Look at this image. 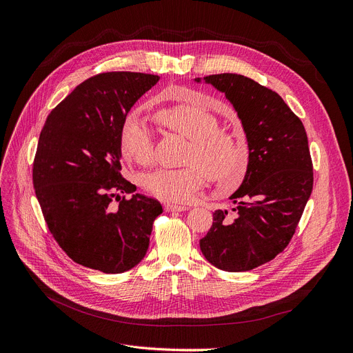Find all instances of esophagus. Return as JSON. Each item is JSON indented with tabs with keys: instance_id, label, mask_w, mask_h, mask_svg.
<instances>
[{
	"instance_id": "esophagus-1",
	"label": "esophagus",
	"mask_w": 353,
	"mask_h": 353,
	"mask_svg": "<svg viewBox=\"0 0 353 353\" xmlns=\"http://www.w3.org/2000/svg\"><path fill=\"white\" fill-rule=\"evenodd\" d=\"M188 207H185V205H179V204H173V203H166L165 204V210L168 211V212H174V211H177V212H181V211H185Z\"/></svg>"
}]
</instances>
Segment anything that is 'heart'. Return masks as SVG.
<instances>
[{"instance_id":"obj_1","label":"heart","mask_w":353,"mask_h":353,"mask_svg":"<svg viewBox=\"0 0 353 353\" xmlns=\"http://www.w3.org/2000/svg\"><path fill=\"white\" fill-rule=\"evenodd\" d=\"M181 103L156 112V119L191 142L181 169H157L142 177L150 194L172 203L193 199L208 177L222 187L238 184L248 169L249 153L245 142L234 132L219 130V118L201 105L203 95L179 90ZM121 153L128 162L149 165L153 160V134L138 117H130L121 131Z\"/></svg>"}]
</instances>
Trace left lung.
Returning a JSON list of instances; mask_svg holds the SVG:
<instances>
[{
  "label": "left lung",
  "mask_w": 353,
  "mask_h": 353,
  "mask_svg": "<svg viewBox=\"0 0 353 353\" xmlns=\"http://www.w3.org/2000/svg\"><path fill=\"white\" fill-rule=\"evenodd\" d=\"M204 81L225 94L241 119L249 163L241 187L230 197L232 215L216 210L200 239L204 258L225 272L258 268L284 250L312 191V162L300 118L280 95L254 80L212 74Z\"/></svg>",
  "instance_id": "1"
}]
</instances>
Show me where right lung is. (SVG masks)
Wrapping results in <instances>:
<instances>
[{
    "label": "right lung",
    "instance_id": "1",
    "mask_svg": "<svg viewBox=\"0 0 353 353\" xmlns=\"http://www.w3.org/2000/svg\"><path fill=\"white\" fill-rule=\"evenodd\" d=\"M159 76L110 72L87 79L48 115L34 162V187L48 228L76 263L103 273L135 268L149 248L154 199L133 194L121 170L128 112ZM118 198L120 205L109 204Z\"/></svg>",
    "mask_w": 353,
    "mask_h": 353
}]
</instances>
